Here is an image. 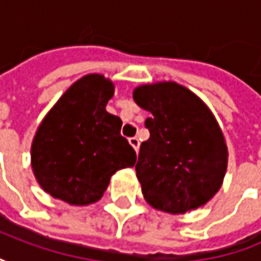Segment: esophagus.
<instances>
[{"mask_svg":"<svg viewBox=\"0 0 261 261\" xmlns=\"http://www.w3.org/2000/svg\"><path fill=\"white\" fill-rule=\"evenodd\" d=\"M129 144L135 148V151H138V148H139V139L137 137L129 138Z\"/></svg>","mask_w":261,"mask_h":261,"instance_id":"34e87169","label":"esophagus"}]
</instances>
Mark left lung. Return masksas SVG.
Instances as JSON below:
<instances>
[{
  "label": "left lung",
  "mask_w": 261,
  "mask_h": 261,
  "mask_svg": "<svg viewBox=\"0 0 261 261\" xmlns=\"http://www.w3.org/2000/svg\"><path fill=\"white\" fill-rule=\"evenodd\" d=\"M139 107L150 111V138L141 144L137 176L147 202L172 215L208 201L222 187L228 166L223 134L208 107L175 82L134 91Z\"/></svg>",
  "instance_id": "obj_1"
}]
</instances>
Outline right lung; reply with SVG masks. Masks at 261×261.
<instances>
[{"instance_id":"obj_1","label":"right lung","mask_w":261,"mask_h":261,"mask_svg":"<svg viewBox=\"0 0 261 261\" xmlns=\"http://www.w3.org/2000/svg\"><path fill=\"white\" fill-rule=\"evenodd\" d=\"M114 86L101 74L74 82L42 120L32 144V169L54 198L86 205L98 201L117 170L137 152L120 135L122 120L106 111Z\"/></svg>"}]
</instances>
